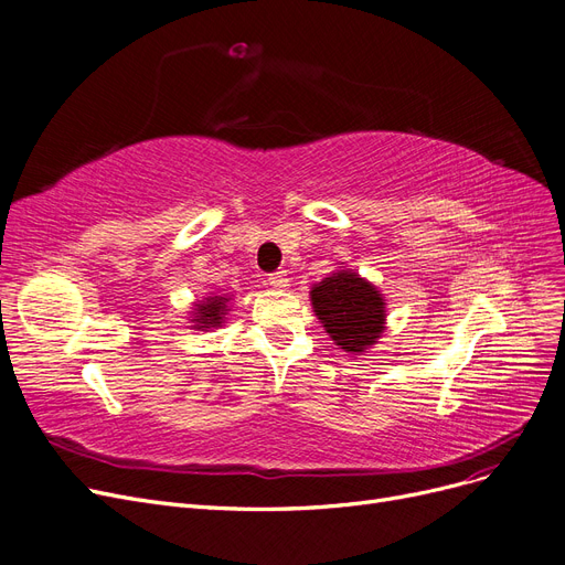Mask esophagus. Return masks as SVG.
I'll use <instances>...</instances> for the list:
<instances>
[{
    "label": "esophagus",
    "mask_w": 565,
    "mask_h": 565,
    "mask_svg": "<svg viewBox=\"0 0 565 565\" xmlns=\"http://www.w3.org/2000/svg\"><path fill=\"white\" fill-rule=\"evenodd\" d=\"M268 282L274 285L276 289H287V287H289L287 270H276V274H270V276H268Z\"/></svg>",
    "instance_id": "obj_1"
}]
</instances>
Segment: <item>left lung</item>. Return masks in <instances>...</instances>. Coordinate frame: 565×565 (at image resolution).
<instances>
[{
  "instance_id": "8db88e82",
  "label": "left lung",
  "mask_w": 565,
  "mask_h": 565,
  "mask_svg": "<svg viewBox=\"0 0 565 565\" xmlns=\"http://www.w3.org/2000/svg\"><path fill=\"white\" fill-rule=\"evenodd\" d=\"M312 310L335 345L345 352H364L385 331V299L375 285L341 268L310 289Z\"/></svg>"
}]
</instances>
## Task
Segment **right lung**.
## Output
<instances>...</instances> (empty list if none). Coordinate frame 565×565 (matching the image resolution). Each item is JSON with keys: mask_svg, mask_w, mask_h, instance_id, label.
<instances>
[{"mask_svg": "<svg viewBox=\"0 0 565 565\" xmlns=\"http://www.w3.org/2000/svg\"><path fill=\"white\" fill-rule=\"evenodd\" d=\"M227 303L230 299L227 297H206L204 301H199L196 308L192 310L194 312V329L199 331H209L213 327H220L224 315H227Z\"/></svg>", "mask_w": 565, "mask_h": 565, "instance_id": "1", "label": "right lung"}]
</instances>
